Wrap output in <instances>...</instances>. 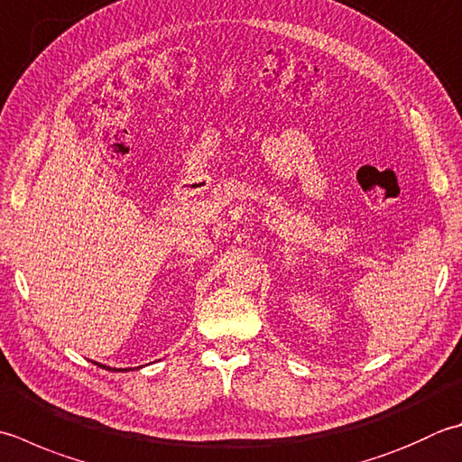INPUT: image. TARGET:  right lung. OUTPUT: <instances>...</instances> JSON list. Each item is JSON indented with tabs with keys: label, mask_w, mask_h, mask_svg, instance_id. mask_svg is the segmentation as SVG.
<instances>
[{
	"label": "right lung",
	"mask_w": 462,
	"mask_h": 462,
	"mask_svg": "<svg viewBox=\"0 0 462 462\" xmlns=\"http://www.w3.org/2000/svg\"><path fill=\"white\" fill-rule=\"evenodd\" d=\"M94 365H97V363H94ZM97 366H102L106 370H114V373H128V370H132V368H110V366H106V365H97Z\"/></svg>",
	"instance_id": "right-lung-1"
}]
</instances>
